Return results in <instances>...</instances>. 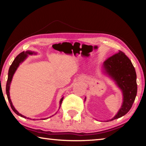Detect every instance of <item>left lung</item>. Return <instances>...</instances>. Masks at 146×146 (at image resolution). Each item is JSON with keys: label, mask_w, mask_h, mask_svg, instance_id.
I'll use <instances>...</instances> for the list:
<instances>
[{"label": "left lung", "mask_w": 146, "mask_h": 146, "mask_svg": "<svg viewBox=\"0 0 146 146\" xmlns=\"http://www.w3.org/2000/svg\"><path fill=\"white\" fill-rule=\"evenodd\" d=\"M103 68L123 94L122 105L111 121L125 115L131 108L137 93V74L129 58L121 51L106 59Z\"/></svg>", "instance_id": "8db88e82"}]
</instances>
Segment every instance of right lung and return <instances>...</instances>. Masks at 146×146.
Listing matches in <instances>:
<instances>
[{
	"label": "right lung",
	"instance_id": "right-lung-1",
	"mask_svg": "<svg viewBox=\"0 0 146 146\" xmlns=\"http://www.w3.org/2000/svg\"><path fill=\"white\" fill-rule=\"evenodd\" d=\"M33 54H36V53L33 52V51H26V52L23 51V52L19 54V55H18L16 56V58L14 59L13 62H12L11 65L10 66V67H9V69L8 77V80H7L6 88V95H7V97H8V99L9 102V104H10V106H11V108L12 109V110H13L17 115L21 116V117H23V118H29V119H30V118L24 117V116H23V115H21V113H19L18 111H17L15 110V108H14V106H13V104H12L11 100L10 99V97H9V86H10V84H11V82L12 78H13V76L14 75L15 72V71L17 70V68L19 67V64L23 62L24 60H25L28 55H33ZM63 98H64V97H62L60 99V106H61V104H62V100H63ZM45 119H46V118H44V120H45ZM33 120H35V119H33Z\"/></svg>",
	"mask_w": 146,
	"mask_h": 146
}]
</instances>
